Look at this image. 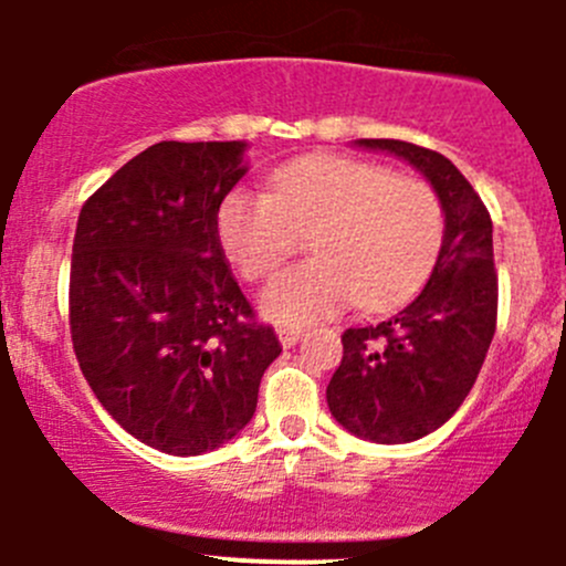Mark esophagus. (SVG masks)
I'll return each instance as SVG.
<instances>
[{
  "label": "esophagus",
  "mask_w": 566,
  "mask_h": 566,
  "mask_svg": "<svg viewBox=\"0 0 566 566\" xmlns=\"http://www.w3.org/2000/svg\"><path fill=\"white\" fill-rule=\"evenodd\" d=\"M276 334H279V342H282L284 347H293L295 342H298L301 336H304V325H295V323L276 325Z\"/></svg>",
  "instance_id": "esophagus-1"
}]
</instances>
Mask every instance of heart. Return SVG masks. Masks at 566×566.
<instances>
[{
  "mask_svg": "<svg viewBox=\"0 0 566 566\" xmlns=\"http://www.w3.org/2000/svg\"><path fill=\"white\" fill-rule=\"evenodd\" d=\"M443 202L421 177L334 153L273 169L271 188H235L219 208V241L249 282L282 268L310 235L315 260L273 279L262 312L276 323L328 317L358 301L386 310L427 279L443 243Z\"/></svg>",
  "mask_w": 566,
  "mask_h": 566,
  "instance_id": "b5f03b06",
  "label": "heart"
}]
</instances>
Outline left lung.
Wrapping results in <instances>:
<instances>
[{
  "mask_svg": "<svg viewBox=\"0 0 566 566\" xmlns=\"http://www.w3.org/2000/svg\"><path fill=\"white\" fill-rule=\"evenodd\" d=\"M427 175L447 232L436 271L413 304L342 334L345 356L325 399L345 430L375 443H408L454 416L482 369L499 317L493 221L449 158L399 139H361Z\"/></svg>",
  "mask_w": 566,
  "mask_h": 566,
  "instance_id": "8db88e82",
  "label": "left lung"
}]
</instances>
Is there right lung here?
<instances>
[{"instance_id": "obj_1", "label": "right lung", "mask_w": 566, "mask_h": 566, "mask_svg": "<svg viewBox=\"0 0 566 566\" xmlns=\"http://www.w3.org/2000/svg\"><path fill=\"white\" fill-rule=\"evenodd\" d=\"M241 153V142L147 147L82 205L73 238L78 367L125 432L177 458L238 436L282 353L219 243Z\"/></svg>"}]
</instances>
